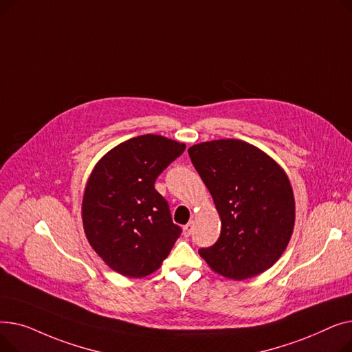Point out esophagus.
I'll use <instances>...</instances> for the list:
<instances>
[{
    "label": "esophagus",
    "mask_w": 352,
    "mask_h": 352,
    "mask_svg": "<svg viewBox=\"0 0 352 352\" xmlns=\"http://www.w3.org/2000/svg\"><path fill=\"white\" fill-rule=\"evenodd\" d=\"M192 228H194V223H188L187 226L182 227V234L186 236H190L191 232H192Z\"/></svg>",
    "instance_id": "esophagus-1"
}]
</instances>
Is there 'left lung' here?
Segmentation results:
<instances>
[{
  "label": "left lung",
  "instance_id": "8db88e82",
  "mask_svg": "<svg viewBox=\"0 0 352 352\" xmlns=\"http://www.w3.org/2000/svg\"><path fill=\"white\" fill-rule=\"evenodd\" d=\"M221 218L218 241L199 255L224 278L243 281L271 268L285 251L295 223L291 182L281 165L241 140L188 148Z\"/></svg>",
  "mask_w": 352,
  "mask_h": 352
}]
</instances>
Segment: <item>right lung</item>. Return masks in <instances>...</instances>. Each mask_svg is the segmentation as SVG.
Masks as SVG:
<instances>
[{"instance_id":"1","label":"right lung","mask_w":352,"mask_h":352,"mask_svg":"<svg viewBox=\"0 0 352 352\" xmlns=\"http://www.w3.org/2000/svg\"><path fill=\"white\" fill-rule=\"evenodd\" d=\"M184 150V142L146 134L118 144L96 164L84 190L82 226L111 270L142 278L168 256L181 228L154 184Z\"/></svg>"}]
</instances>
